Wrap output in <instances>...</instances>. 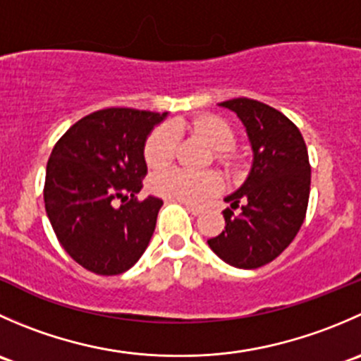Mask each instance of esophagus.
Segmentation results:
<instances>
[{"instance_id":"esophagus-1","label":"esophagus","mask_w":361,"mask_h":361,"mask_svg":"<svg viewBox=\"0 0 361 361\" xmlns=\"http://www.w3.org/2000/svg\"><path fill=\"white\" fill-rule=\"evenodd\" d=\"M176 202H181V201H176ZM181 204H183V206L187 207L188 213H192V214H194V216H197V214H201V213H202L201 207L194 206V204H188V202H181Z\"/></svg>"}]
</instances>
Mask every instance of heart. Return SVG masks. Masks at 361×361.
I'll list each match as a JSON object with an SVG mask.
<instances>
[{"instance_id":"b5f03b06","label":"heart","mask_w":361,"mask_h":361,"mask_svg":"<svg viewBox=\"0 0 361 361\" xmlns=\"http://www.w3.org/2000/svg\"><path fill=\"white\" fill-rule=\"evenodd\" d=\"M190 129L204 137L211 148L220 152L218 159L221 162L228 164L225 152L231 150L234 145V133L227 122L218 116H201L190 123ZM176 145V133L171 127H160L148 137L145 147V160L152 169H164L173 162ZM220 187L221 181L214 173H188L181 169H169L152 178V188L159 195L188 204H202L211 195L216 194Z\"/></svg>"}]
</instances>
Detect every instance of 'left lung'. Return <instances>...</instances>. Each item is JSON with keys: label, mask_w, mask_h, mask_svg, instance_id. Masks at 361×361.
<instances>
[{"label": "left lung", "mask_w": 361, "mask_h": 361, "mask_svg": "<svg viewBox=\"0 0 361 361\" xmlns=\"http://www.w3.org/2000/svg\"><path fill=\"white\" fill-rule=\"evenodd\" d=\"M245 126L253 152L245 183L227 195L225 231L207 239L209 248L238 269H258L283 253L304 224L311 166L300 130L281 111L238 97L218 103ZM242 207L239 215L233 209Z\"/></svg>", "instance_id": "1"}]
</instances>
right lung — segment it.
Returning <instances> with one entry per match:
<instances>
[{
	"label": "right lung",
	"mask_w": 361,
	"mask_h": 361,
	"mask_svg": "<svg viewBox=\"0 0 361 361\" xmlns=\"http://www.w3.org/2000/svg\"><path fill=\"white\" fill-rule=\"evenodd\" d=\"M167 113L106 108L83 116L47 164L45 209L57 239L87 271H129L147 250L162 199L137 201L148 167L145 145Z\"/></svg>",
	"instance_id": "obj_1"
}]
</instances>
